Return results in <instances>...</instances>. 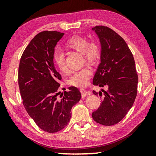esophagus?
Segmentation results:
<instances>
[{
	"label": "esophagus",
	"instance_id": "esophagus-1",
	"mask_svg": "<svg viewBox=\"0 0 156 156\" xmlns=\"http://www.w3.org/2000/svg\"><path fill=\"white\" fill-rule=\"evenodd\" d=\"M80 92H81V94H82V97H83V98H85L87 96H89V95L91 94L90 91H87L84 89H81Z\"/></svg>",
	"mask_w": 156,
	"mask_h": 156
}]
</instances>
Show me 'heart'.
Returning <instances> with one entry per match:
<instances>
[{"label": "heart", "mask_w": 156, "mask_h": 156, "mask_svg": "<svg viewBox=\"0 0 156 156\" xmlns=\"http://www.w3.org/2000/svg\"><path fill=\"white\" fill-rule=\"evenodd\" d=\"M66 47L82 53L87 62L94 63L100 58V48L99 44L96 43H89V41L84 37L80 36L72 37L66 43ZM53 60L60 71H67V67L65 62V54L61 50H55L53 54ZM91 74V69L87 66L73 72L69 78L68 83L70 85L77 87H83L87 85Z\"/></svg>", "instance_id": "obj_1"}]
</instances>
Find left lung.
<instances>
[{
    "label": "left lung",
    "instance_id": "left-lung-1",
    "mask_svg": "<svg viewBox=\"0 0 156 156\" xmlns=\"http://www.w3.org/2000/svg\"><path fill=\"white\" fill-rule=\"evenodd\" d=\"M92 31L96 34L101 46L100 63L93 84L108 87L100 107L92 113V118L100 125L111 126L122 120L133 106L138 77L133 54L122 37L105 26H96ZM93 93L102 96L100 91Z\"/></svg>",
    "mask_w": 156,
    "mask_h": 156
}]
</instances>
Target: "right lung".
<instances>
[{
    "label": "right lung",
    "instance_id": "1",
    "mask_svg": "<svg viewBox=\"0 0 156 156\" xmlns=\"http://www.w3.org/2000/svg\"><path fill=\"white\" fill-rule=\"evenodd\" d=\"M63 35L56 31L37 34L23 52L18 68L23 105L39 128L48 133L58 132L67 125L73 106L81 98L76 87H69L62 98L58 97L61 76L55 67L53 54Z\"/></svg>",
    "mask_w": 156,
    "mask_h": 156
}]
</instances>
